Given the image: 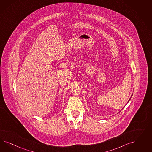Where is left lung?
Segmentation results:
<instances>
[{
    "label": "left lung",
    "mask_w": 152,
    "mask_h": 152,
    "mask_svg": "<svg viewBox=\"0 0 152 152\" xmlns=\"http://www.w3.org/2000/svg\"><path fill=\"white\" fill-rule=\"evenodd\" d=\"M132 96H133V94H132ZM130 100V99H129V100ZM129 101H128V102H129Z\"/></svg>",
    "instance_id": "obj_1"
}]
</instances>
